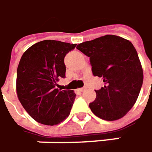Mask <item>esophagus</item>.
Here are the masks:
<instances>
[{"label":"esophagus","instance_id":"obj_1","mask_svg":"<svg viewBox=\"0 0 152 152\" xmlns=\"http://www.w3.org/2000/svg\"><path fill=\"white\" fill-rule=\"evenodd\" d=\"M86 90H87V87H83V88H81V89H79V91H81V92H83V91H85Z\"/></svg>","mask_w":152,"mask_h":152}]
</instances>
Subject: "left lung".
<instances>
[{
  "label": "left lung",
  "instance_id": "obj_1",
  "mask_svg": "<svg viewBox=\"0 0 152 152\" xmlns=\"http://www.w3.org/2000/svg\"><path fill=\"white\" fill-rule=\"evenodd\" d=\"M77 49L90 57L93 76L101 77L104 86L95 90L91 111L104 120L123 117L135 104L144 75L137 52L130 41L107 35L82 42Z\"/></svg>",
  "mask_w": 152,
  "mask_h": 152
}]
</instances>
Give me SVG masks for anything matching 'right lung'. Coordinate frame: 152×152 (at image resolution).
<instances>
[{
  "mask_svg": "<svg viewBox=\"0 0 152 152\" xmlns=\"http://www.w3.org/2000/svg\"><path fill=\"white\" fill-rule=\"evenodd\" d=\"M76 46L45 40L32 45L21 56L17 68V96L25 110L40 124L56 125L70 113L76 93L56 86L59 78L65 77V56Z\"/></svg>",
  "mask_w": 152,
  "mask_h": 152,
  "instance_id": "right-lung-1",
  "label": "right lung"
}]
</instances>
